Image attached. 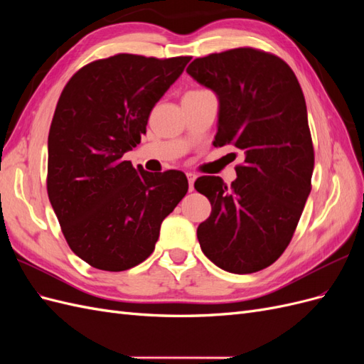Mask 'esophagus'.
Instances as JSON below:
<instances>
[{
    "label": "esophagus",
    "instance_id": "obj_1",
    "mask_svg": "<svg viewBox=\"0 0 364 364\" xmlns=\"http://www.w3.org/2000/svg\"><path fill=\"white\" fill-rule=\"evenodd\" d=\"M186 178H188V190H190V191H193V190H194L196 174H193V173H186Z\"/></svg>",
    "mask_w": 364,
    "mask_h": 364
}]
</instances>
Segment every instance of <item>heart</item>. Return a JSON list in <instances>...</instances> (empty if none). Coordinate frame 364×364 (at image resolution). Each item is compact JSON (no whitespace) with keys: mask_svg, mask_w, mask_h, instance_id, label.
Segmentation results:
<instances>
[{"mask_svg":"<svg viewBox=\"0 0 364 364\" xmlns=\"http://www.w3.org/2000/svg\"><path fill=\"white\" fill-rule=\"evenodd\" d=\"M202 90H196V91H190V92H200ZM186 94H188V92H186Z\"/></svg>","mask_w":364,"mask_h":364,"instance_id":"heart-1","label":"heart"}]
</instances>
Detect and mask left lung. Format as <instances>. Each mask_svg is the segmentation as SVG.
I'll return each instance as SVG.
<instances>
[{
	"label": "left lung",
	"mask_w": 364,
	"mask_h": 364,
	"mask_svg": "<svg viewBox=\"0 0 364 364\" xmlns=\"http://www.w3.org/2000/svg\"><path fill=\"white\" fill-rule=\"evenodd\" d=\"M186 73L218 98L214 146L245 155L230 186L218 176L194 182L213 206L197 228L200 247L226 272L262 270L287 249L311 191L314 149L301 85L282 59L255 48L194 59Z\"/></svg>",
	"instance_id": "left-lung-1"
}]
</instances>
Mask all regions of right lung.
I'll return each instance as SVG.
<instances>
[{"mask_svg":"<svg viewBox=\"0 0 364 364\" xmlns=\"http://www.w3.org/2000/svg\"><path fill=\"white\" fill-rule=\"evenodd\" d=\"M190 60L123 53L87 63L63 87L48 134L47 191L68 246L95 269L123 272L147 259L162 220L188 191L182 171L149 173L123 155Z\"/></svg>","mask_w":364,"mask_h":364,"instance_id":"add662e5","label":"right lung"}]
</instances>
